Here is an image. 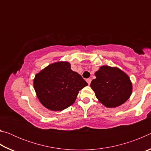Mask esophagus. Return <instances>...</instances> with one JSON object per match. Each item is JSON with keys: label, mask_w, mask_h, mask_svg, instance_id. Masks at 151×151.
<instances>
[{"label": "esophagus", "mask_w": 151, "mask_h": 151, "mask_svg": "<svg viewBox=\"0 0 151 151\" xmlns=\"http://www.w3.org/2000/svg\"><path fill=\"white\" fill-rule=\"evenodd\" d=\"M86 82H87V83H88V85H89L91 84V78H88V79H86Z\"/></svg>", "instance_id": "1"}]
</instances>
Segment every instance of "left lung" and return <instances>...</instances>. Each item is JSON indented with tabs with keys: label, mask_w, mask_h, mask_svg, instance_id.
<instances>
[{
	"label": "left lung",
	"mask_w": 151,
	"mask_h": 151,
	"mask_svg": "<svg viewBox=\"0 0 151 151\" xmlns=\"http://www.w3.org/2000/svg\"><path fill=\"white\" fill-rule=\"evenodd\" d=\"M91 87L99 101L107 108H115L130 98L132 85L129 76L118 67L104 65L94 73Z\"/></svg>",
	"instance_id": "1"
}]
</instances>
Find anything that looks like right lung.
I'll list each match as a JSON object with an SVG mask.
<instances>
[{
	"mask_svg": "<svg viewBox=\"0 0 151 151\" xmlns=\"http://www.w3.org/2000/svg\"><path fill=\"white\" fill-rule=\"evenodd\" d=\"M37 96L43 106L52 111H61L75 103L79 91L88 84L70 64L58 61L36 74L33 81Z\"/></svg>",
	"mask_w": 151,
	"mask_h": 151,
	"instance_id": "add662e5",
	"label": "right lung"
}]
</instances>
